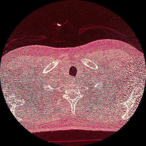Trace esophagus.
<instances>
[{
	"mask_svg": "<svg viewBox=\"0 0 146 146\" xmlns=\"http://www.w3.org/2000/svg\"><path fill=\"white\" fill-rule=\"evenodd\" d=\"M71 80H72V81H75V79H74L73 78H72V79H71Z\"/></svg>",
	"mask_w": 146,
	"mask_h": 146,
	"instance_id": "esophagus-1",
	"label": "esophagus"
}]
</instances>
